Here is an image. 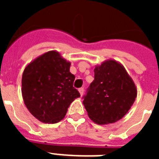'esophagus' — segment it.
Segmentation results:
<instances>
[{"label": "esophagus", "mask_w": 159, "mask_h": 159, "mask_svg": "<svg viewBox=\"0 0 159 159\" xmlns=\"http://www.w3.org/2000/svg\"><path fill=\"white\" fill-rule=\"evenodd\" d=\"M84 88H79V92H80V96H83V95H84Z\"/></svg>", "instance_id": "esophagus-1"}]
</instances>
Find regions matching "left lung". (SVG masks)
I'll list each match as a JSON object with an SVG mask.
<instances>
[{
    "mask_svg": "<svg viewBox=\"0 0 159 159\" xmlns=\"http://www.w3.org/2000/svg\"><path fill=\"white\" fill-rule=\"evenodd\" d=\"M95 80L83 103L89 118L99 125L119 121L137 97V88L122 64L109 59L95 65Z\"/></svg>",
    "mask_w": 159,
    "mask_h": 159,
    "instance_id": "obj_1",
    "label": "left lung"
}]
</instances>
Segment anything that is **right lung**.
I'll use <instances>...</instances> for the list:
<instances>
[{
    "instance_id": "right-lung-1",
    "label": "right lung",
    "mask_w": 159,
    "mask_h": 159,
    "mask_svg": "<svg viewBox=\"0 0 159 159\" xmlns=\"http://www.w3.org/2000/svg\"><path fill=\"white\" fill-rule=\"evenodd\" d=\"M71 62L57 51H49L31 61L24 70L21 93L32 116L44 123H57L66 116L67 108L80 96L73 88L75 75Z\"/></svg>"
}]
</instances>
